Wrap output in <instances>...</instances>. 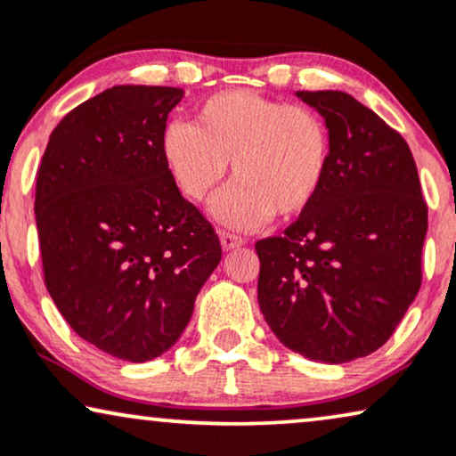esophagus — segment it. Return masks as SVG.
Listing matches in <instances>:
<instances>
[{"label": "esophagus", "instance_id": "34e87169", "mask_svg": "<svg viewBox=\"0 0 456 456\" xmlns=\"http://www.w3.org/2000/svg\"><path fill=\"white\" fill-rule=\"evenodd\" d=\"M220 239H222V247H224V251H232V249H236V247H240V245H245V239H242V236H239V234H232V232H222L220 234Z\"/></svg>", "mask_w": 456, "mask_h": 456}]
</instances>
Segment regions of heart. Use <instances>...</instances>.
<instances>
[{"instance_id":"heart-1","label":"heart","mask_w":456,"mask_h":456,"mask_svg":"<svg viewBox=\"0 0 456 456\" xmlns=\"http://www.w3.org/2000/svg\"><path fill=\"white\" fill-rule=\"evenodd\" d=\"M333 138L321 112L251 90L214 94L194 121H174L161 134V157L188 199L203 203L226 175L217 216L251 228L272 216L295 217L314 203L329 174Z\"/></svg>"}]
</instances>
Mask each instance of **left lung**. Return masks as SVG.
Masks as SVG:
<instances>
[{
	"label": "left lung",
	"instance_id": "left-lung-1",
	"mask_svg": "<svg viewBox=\"0 0 456 456\" xmlns=\"http://www.w3.org/2000/svg\"><path fill=\"white\" fill-rule=\"evenodd\" d=\"M327 119L329 174L282 236L256 242L257 301L282 346L341 364L386 344L421 289L428 205L404 138L346 92H297Z\"/></svg>",
	"mask_w": 456,
	"mask_h": 456
}]
</instances>
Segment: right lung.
Segmentation results:
<instances>
[{
  "instance_id": "obj_1",
  "label": "right lung",
  "mask_w": 456,
  "mask_h": 456,
  "mask_svg": "<svg viewBox=\"0 0 456 456\" xmlns=\"http://www.w3.org/2000/svg\"><path fill=\"white\" fill-rule=\"evenodd\" d=\"M182 96L161 86L104 90L58 123L37 171L47 293L81 339L129 362L180 339L222 259L214 226L161 157Z\"/></svg>"
}]
</instances>
